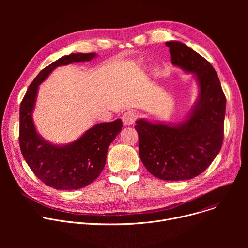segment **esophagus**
I'll return each mask as SVG.
<instances>
[{
	"label": "esophagus",
	"instance_id": "34e87169",
	"mask_svg": "<svg viewBox=\"0 0 248 248\" xmlns=\"http://www.w3.org/2000/svg\"><path fill=\"white\" fill-rule=\"evenodd\" d=\"M122 120L124 125H131L133 124V123L136 120V114L134 112L131 111H127L125 113H124V115L122 116Z\"/></svg>",
	"mask_w": 248,
	"mask_h": 248
}]
</instances>
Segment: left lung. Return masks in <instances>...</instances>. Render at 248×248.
I'll use <instances>...</instances> for the list:
<instances>
[{
    "instance_id": "obj_1",
    "label": "left lung",
    "mask_w": 248,
    "mask_h": 248,
    "mask_svg": "<svg viewBox=\"0 0 248 248\" xmlns=\"http://www.w3.org/2000/svg\"><path fill=\"white\" fill-rule=\"evenodd\" d=\"M171 63L193 73L199 96L188 119L180 124L136 121L139 156L147 170L164 181L191 180L220 152L224 139L226 96L211 63L179 41L166 42Z\"/></svg>"
}]
</instances>
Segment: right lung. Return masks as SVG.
<instances>
[{
    "label": "right lung",
    "mask_w": 248,
    "mask_h": 248,
    "mask_svg": "<svg viewBox=\"0 0 248 248\" xmlns=\"http://www.w3.org/2000/svg\"><path fill=\"white\" fill-rule=\"evenodd\" d=\"M95 57V53H78L60 58L34 78L20 103L18 140L22 156L34 174L55 189H79L94 182L105 167L110 144L123 127L120 119L98 124L63 146L49 143L35 129L32 111L39 85L57 66L88 62Z\"/></svg>",
    "instance_id": "right-lung-1"
}]
</instances>
